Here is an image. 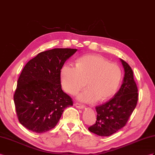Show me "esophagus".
I'll list each match as a JSON object with an SVG mask.
<instances>
[{"label": "esophagus", "instance_id": "34e87169", "mask_svg": "<svg viewBox=\"0 0 155 155\" xmlns=\"http://www.w3.org/2000/svg\"><path fill=\"white\" fill-rule=\"evenodd\" d=\"M74 106L76 107L78 109H83L84 108V106L82 105H80L79 104H77V103H76V104H74Z\"/></svg>", "mask_w": 155, "mask_h": 155}]
</instances>
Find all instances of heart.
I'll return each instance as SVG.
<instances>
[{
	"label": "heart",
	"instance_id": "obj_1",
	"mask_svg": "<svg viewBox=\"0 0 155 155\" xmlns=\"http://www.w3.org/2000/svg\"><path fill=\"white\" fill-rule=\"evenodd\" d=\"M122 77L120 67L98 55H83L77 59L76 67L65 65L61 69V85L67 92L74 95L86 84L88 87L77 97L86 103L110 100L117 92Z\"/></svg>",
	"mask_w": 155,
	"mask_h": 155
}]
</instances>
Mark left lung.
<instances>
[{
    "mask_svg": "<svg viewBox=\"0 0 155 155\" xmlns=\"http://www.w3.org/2000/svg\"><path fill=\"white\" fill-rule=\"evenodd\" d=\"M124 70L122 86L114 97L105 104L97 106L96 124L88 128L89 131L100 136H109L124 127L137 105V88L134 79L133 71L122 59Z\"/></svg>",
    "mask_w": 155,
    "mask_h": 155,
    "instance_id": "8db88e82",
    "label": "left lung"
}]
</instances>
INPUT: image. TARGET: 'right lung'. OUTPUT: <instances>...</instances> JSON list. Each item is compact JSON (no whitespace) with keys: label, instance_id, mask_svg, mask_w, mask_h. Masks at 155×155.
Returning <instances> with one entry per match:
<instances>
[{"label":"right lung","instance_id":"1","mask_svg":"<svg viewBox=\"0 0 155 155\" xmlns=\"http://www.w3.org/2000/svg\"><path fill=\"white\" fill-rule=\"evenodd\" d=\"M77 49L54 48L39 53L19 76L14 101L18 120L26 128L44 133L54 128L63 110L73 105L63 92L61 69Z\"/></svg>","mask_w":155,"mask_h":155}]
</instances>
